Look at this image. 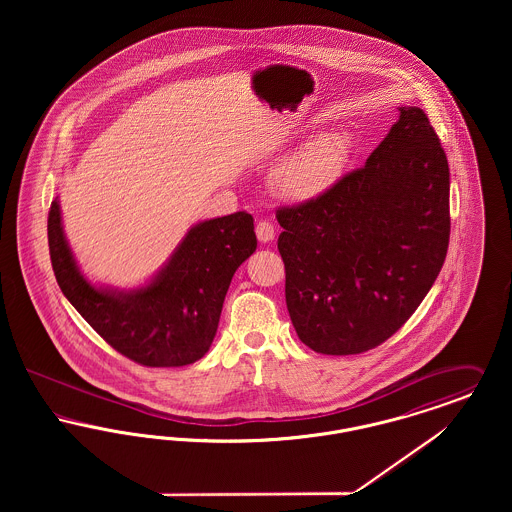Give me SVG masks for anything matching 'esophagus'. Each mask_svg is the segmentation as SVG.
<instances>
[{"instance_id": "1", "label": "esophagus", "mask_w": 512, "mask_h": 512, "mask_svg": "<svg viewBox=\"0 0 512 512\" xmlns=\"http://www.w3.org/2000/svg\"><path fill=\"white\" fill-rule=\"evenodd\" d=\"M255 234H257V240L261 244H268L274 240V226L268 222V220H259L257 226H255Z\"/></svg>"}]
</instances>
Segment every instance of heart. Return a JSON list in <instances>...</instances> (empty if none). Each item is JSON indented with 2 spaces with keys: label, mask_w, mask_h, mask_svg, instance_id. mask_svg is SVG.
Wrapping results in <instances>:
<instances>
[{
  "label": "heart",
  "mask_w": 512,
  "mask_h": 512,
  "mask_svg": "<svg viewBox=\"0 0 512 512\" xmlns=\"http://www.w3.org/2000/svg\"><path fill=\"white\" fill-rule=\"evenodd\" d=\"M349 157L351 136L341 128L324 130L276 167L272 186L290 199H317L340 182Z\"/></svg>",
  "instance_id": "heart-1"
}]
</instances>
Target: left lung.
Wrapping results in <instances>:
<instances>
[{"instance_id": "1", "label": "left lung", "mask_w": 512, "mask_h": 512, "mask_svg": "<svg viewBox=\"0 0 512 512\" xmlns=\"http://www.w3.org/2000/svg\"><path fill=\"white\" fill-rule=\"evenodd\" d=\"M276 219L299 340L322 355L384 343L434 286L449 245V165L426 113L399 107L365 167Z\"/></svg>"}]
</instances>
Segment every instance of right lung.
I'll list each match as a JSON object with an SVG mask.
<instances>
[{
    "instance_id": "obj_1",
    "label": "right lung",
    "mask_w": 512,
    "mask_h": 512,
    "mask_svg": "<svg viewBox=\"0 0 512 512\" xmlns=\"http://www.w3.org/2000/svg\"><path fill=\"white\" fill-rule=\"evenodd\" d=\"M253 228L245 211L199 222L149 284L119 292L82 276L55 197L48 217L49 257L61 292L113 349L138 365H192L213 343L234 272L257 249Z\"/></svg>"
}]
</instances>
